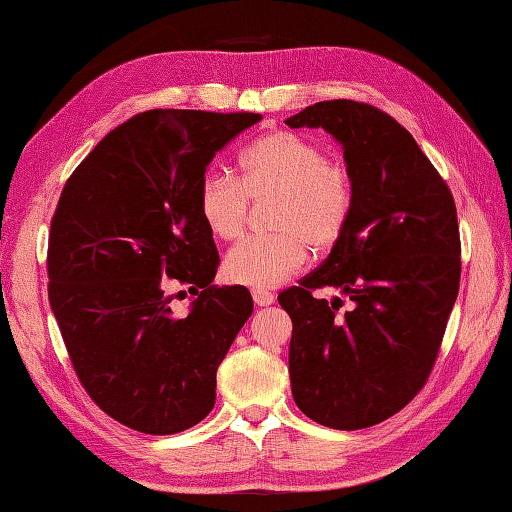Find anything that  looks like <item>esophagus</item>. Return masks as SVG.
<instances>
[{
	"label": "esophagus",
	"instance_id": "1",
	"mask_svg": "<svg viewBox=\"0 0 512 512\" xmlns=\"http://www.w3.org/2000/svg\"><path fill=\"white\" fill-rule=\"evenodd\" d=\"M252 298H254L258 307H269L271 302H274V294H271V291H267V289H254Z\"/></svg>",
	"mask_w": 512,
	"mask_h": 512
}]
</instances>
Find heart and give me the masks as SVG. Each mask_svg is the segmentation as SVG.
Returning a JSON list of instances; mask_svg holds the SVG:
<instances>
[{"label":"heart","instance_id":"b5f03b06","mask_svg":"<svg viewBox=\"0 0 512 512\" xmlns=\"http://www.w3.org/2000/svg\"><path fill=\"white\" fill-rule=\"evenodd\" d=\"M274 234L249 238L225 256V276L236 285L269 289L305 267L309 247L327 254L347 234L356 207V179L347 163L327 156L305 134L276 130L238 156V176L207 170L196 187L205 227L221 238H241L252 201H269Z\"/></svg>","mask_w":512,"mask_h":512}]
</instances>
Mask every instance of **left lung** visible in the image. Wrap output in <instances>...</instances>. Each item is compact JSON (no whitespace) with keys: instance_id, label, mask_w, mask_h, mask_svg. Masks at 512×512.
I'll return each mask as SVG.
<instances>
[{"instance_id":"obj_1","label":"left lung","mask_w":512,"mask_h":512,"mask_svg":"<svg viewBox=\"0 0 512 512\" xmlns=\"http://www.w3.org/2000/svg\"><path fill=\"white\" fill-rule=\"evenodd\" d=\"M325 128L344 148L356 207L325 263L278 296L294 331L291 393L311 420L356 431L402 411L429 380L462 274L453 194L420 145L369 103L320 101L285 121ZM336 286L354 300L327 303Z\"/></svg>"}]
</instances>
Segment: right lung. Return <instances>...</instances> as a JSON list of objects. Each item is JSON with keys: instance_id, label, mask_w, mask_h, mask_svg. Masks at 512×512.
Instances as JSON below:
<instances>
[{"instance_id": "1", "label": "right lung", "mask_w": 512, "mask_h": 512, "mask_svg": "<svg viewBox=\"0 0 512 512\" xmlns=\"http://www.w3.org/2000/svg\"><path fill=\"white\" fill-rule=\"evenodd\" d=\"M254 112L148 110L70 174L48 234V300L81 387L134 431L172 435L214 409L216 369L254 302L216 287L218 252L196 207L214 154ZM170 286L193 302L173 311ZM185 291H179V298Z\"/></svg>"}]
</instances>
